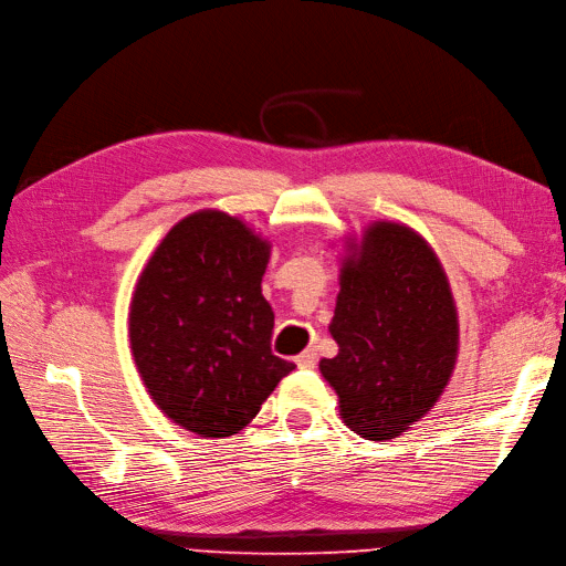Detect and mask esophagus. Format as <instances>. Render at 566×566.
<instances>
[{
	"label": "esophagus",
	"instance_id": "esophagus-1",
	"mask_svg": "<svg viewBox=\"0 0 566 566\" xmlns=\"http://www.w3.org/2000/svg\"><path fill=\"white\" fill-rule=\"evenodd\" d=\"M295 363H297V368H317V354L312 348L303 350V354L295 358Z\"/></svg>",
	"mask_w": 566,
	"mask_h": 566
}]
</instances>
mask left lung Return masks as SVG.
Wrapping results in <instances>:
<instances>
[{"label":"left lung","mask_w":566,"mask_h":566,"mask_svg":"<svg viewBox=\"0 0 566 566\" xmlns=\"http://www.w3.org/2000/svg\"><path fill=\"white\" fill-rule=\"evenodd\" d=\"M332 336L338 356L319 370L342 419L389 441L433 407L458 356V315L431 247L405 224L378 222L342 269Z\"/></svg>","instance_id":"8db88e82"}]
</instances>
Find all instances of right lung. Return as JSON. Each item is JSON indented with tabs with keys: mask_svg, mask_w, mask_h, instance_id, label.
I'll list each match as a JSON object with an SVG mask.
<instances>
[{
	"mask_svg": "<svg viewBox=\"0 0 566 566\" xmlns=\"http://www.w3.org/2000/svg\"><path fill=\"white\" fill-rule=\"evenodd\" d=\"M269 244L206 210L161 240L135 287L133 356L157 407L203 438L242 431L295 366L271 350Z\"/></svg>",
	"mask_w": 566,
	"mask_h": 566,
	"instance_id": "right-lung-1",
	"label": "right lung"
}]
</instances>
